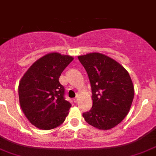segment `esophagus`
I'll list each match as a JSON object with an SVG mask.
<instances>
[{
	"instance_id": "esophagus-1",
	"label": "esophagus",
	"mask_w": 156,
	"mask_h": 156,
	"mask_svg": "<svg viewBox=\"0 0 156 156\" xmlns=\"http://www.w3.org/2000/svg\"><path fill=\"white\" fill-rule=\"evenodd\" d=\"M78 99H79V98H78V96H76V97L75 98V99H73V102L74 103H77V101H78Z\"/></svg>"
}]
</instances>
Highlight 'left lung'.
<instances>
[{
    "instance_id": "obj_1",
    "label": "left lung",
    "mask_w": 156,
    "mask_h": 156,
    "mask_svg": "<svg viewBox=\"0 0 156 156\" xmlns=\"http://www.w3.org/2000/svg\"><path fill=\"white\" fill-rule=\"evenodd\" d=\"M78 59L88 74L93 94V106L83 117L96 129H112L131 108L134 98L131 77L120 63L103 53H90Z\"/></svg>"
}]
</instances>
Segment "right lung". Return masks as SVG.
Returning a JSON list of instances; mask_svg holds the SVG:
<instances>
[{"mask_svg":"<svg viewBox=\"0 0 156 156\" xmlns=\"http://www.w3.org/2000/svg\"><path fill=\"white\" fill-rule=\"evenodd\" d=\"M73 60L69 55L47 53L30 66L19 83L22 111L30 122L40 129L60 126L69 114L71 104L65 100L64 87L59 78Z\"/></svg>","mask_w":156,"mask_h":156,"instance_id":"obj_1","label":"right lung"}]
</instances>
